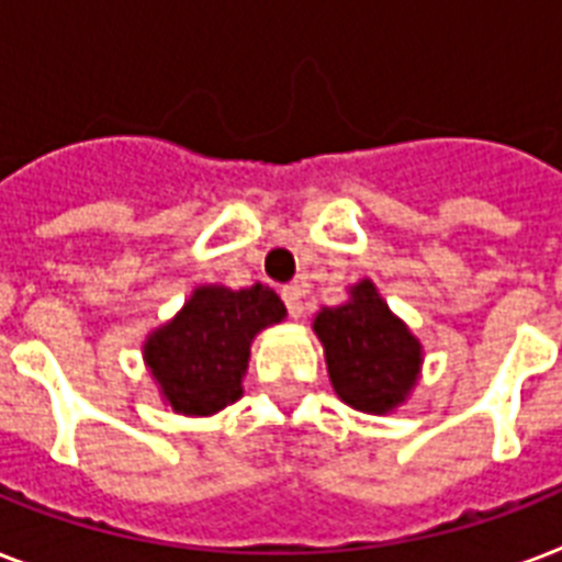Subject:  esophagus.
Instances as JSON below:
<instances>
[{
  "label": "esophagus",
  "mask_w": 562,
  "mask_h": 562,
  "mask_svg": "<svg viewBox=\"0 0 562 562\" xmlns=\"http://www.w3.org/2000/svg\"><path fill=\"white\" fill-rule=\"evenodd\" d=\"M282 294V303H285V308H289L291 317H303V297H306V289L300 285V282H291V285H285V289L280 291Z\"/></svg>",
  "instance_id": "1"
}]
</instances>
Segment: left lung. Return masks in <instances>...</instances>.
Segmentation results:
<instances>
[{
  "instance_id": "1",
  "label": "left lung",
  "mask_w": 562,
  "mask_h": 562,
  "mask_svg": "<svg viewBox=\"0 0 562 562\" xmlns=\"http://www.w3.org/2000/svg\"><path fill=\"white\" fill-rule=\"evenodd\" d=\"M315 333L324 341L335 393L352 408L391 411L417 382L419 341L391 315L373 282L352 285L344 306L324 308Z\"/></svg>"
}]
</instances>
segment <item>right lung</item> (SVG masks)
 I'll use <instances>...</instances> for the list:
<instances>
[{
	"label": "right lung",
	"instance_id": "1",
	"mask_svg": "<svg viewBox=\"0 0 562 562\" xmlns=\"http://www.w3.org/2000/svg\"><path fill=\"white\" fill-rule=\"evenodd\" d=\"M285 317L268 285L233 291L203 285L171 324L148 338L145 361L180 414H215L241 396L250 341Z\"/></svg>",
	"mask_w": 562,
	"mask_h": 562
}]
</instances>
